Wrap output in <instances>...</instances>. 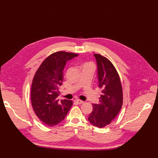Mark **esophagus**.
<instances>
[{"label":"esophagus","instance_id":"34e87169","mask_svg":"<svg viewBox=\"0 0 158 158\" xmlns=\"http://www.w3.org/2000/svg\"><path fill=\"white\" fill-rule=\"evenodd\" d=\"M76 102L77 103V104H82L84 102L83 101H81V100H79V99H76Z\"/></svg>","mask_w":158,"mask_h":158}]
</instances>
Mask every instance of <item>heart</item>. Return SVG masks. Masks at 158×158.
I'll return each instance as SVG.
<instances>
[{
	"mask_svg": "<svg viewBox=\"0 0 158 158\" xmlns=\"http://www.w3.org/2000/svg\"><path fill=\"white\" fill-rule=\"evenodd\" d=\"M91 65V64H85L84 65Z\"/></svg>",
	"mask_w": 158,
	"mask_h": 158,
	"instance_id": "obj_1",
	"label": "heart"
}]
</instances>
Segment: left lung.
Segmentation results:
<instances>
[{
	"mask_svg": "<svg viewBox=\"0 0 158 158\" xmlns=\"http://www.w3.org/2000/svg\"><path fill=\"white\" fill-rule=\"evenodd\" d=\"M98 67L99 87L101 90L98 104H93V110L88 120L102 128L109 124L118 114L123 105V89L115 67L107 58L94 54Z\"/></svg>",
	"mask_w": 158,
	"mask_h": 158,
	"instance_id": "obj_1",
	"label": "left lung"
}]
</instances>
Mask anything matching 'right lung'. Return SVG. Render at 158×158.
<instances>
[{
  "instance_id": "right-lung-1",
  "label": "right lung",
  "mask_w": 158,
  "mask_h": 158,
  "mask_svg": "<svg viewBox=\"0 0 158 158\" xmlns=\"http://www.w3.org/2000/svg\"><path fill=\"white\" fill-rule=\"evenodd\" d=\"M78 54L59 51L44 60L34 77L31 102L39 119L49 126L61 123L73 106L72 101L57 99L63 81V70L69 60Z\"/></svg>"
}]
</instances>
